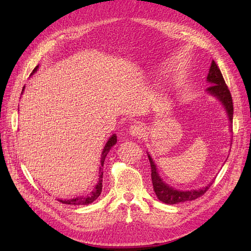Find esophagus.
I'll return each instance as SVG.
<instances>
[{
  "mask_svg": "<svg viewBox=\"0 0 251 251\" xmlns=\"http://www.w3.org/2000/svg\"><path fill=\"white\" fill-rule=\"evenodd\" d=\"M130 133L132 136H135V137H141L144 134V128L139 123L134 124L130 127Z\"/></svg>",
  "mask_w": 251,
  "mask_h": 251,
  "instance_id": "esophagus-1",
  "label": "esophagus"
}]
</instances>
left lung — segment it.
<instances>
[{
	"label": "left lung",
	"instance_id": "8db88e82",
	"mask_svg": "<svg viewBox=\"0 0 251 251\" xmlns=\"http://www.w3.org/2000/svg\"><path fill=\"white\" fill-rule=\"evenodd\" d=\"M207 81L211 85L206 89L207 92L211 95L217 97L218 100L222 102L224 105V109L226 110L227 115H228L230 124H232V117H233V103H232V97L230 94V91L225 83V80L223 78V75L220 71L218 65L215 63V60H212L208 75H207ZM230 131H232L231 125H230ZM149 160L151 163V182H153V187L157 198L166 204H177L180 202L185 201H192L195 199H198L199 197L203 196L207 192V189L212 184V182L201 189H195V191H177L173 187L169 186L162 181V179L159 176L157 172L156 165L153 161V159L149 155Z\"/></svg>",
	"mask_w": 251,
	"mask_h": 251
}]
</instances>
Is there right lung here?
<instances>
[{
    "instance_id": "1",
    "label": "right lung",
    "mask_w": 251,
    "mask_h": 251,
    "mask_svg": "<svg viewBox=\"0 0 251 251\" xmlns=\"http://www.w3.org/2000/svg\"><path fill=\"white\" fill-rule=\"evenodd\" d=\"M37 68H39V66H36L34 68L31 74H33L37 70ZM24 89H25V87L23 88V91H24ZM116 142H117V137H116V135L114 134L113 136H111L110 139L108 140V142L105 143V146H104L103 151H102V153H101L100 172V178H98L100 180H98V183L96 184L95 188L93 189V192L91 193L90 195H88L87 197H76V198H74V199L59 200V202L65 203V204H70V205H87V204H91L92 202H94L98 198V197H100V195L101 194V191H102V175H103V173H102V166H103L104 159H105V156H107L108 153L110 151L111 148L113 146H115Z\"/></svg>"
}]
</instances>
